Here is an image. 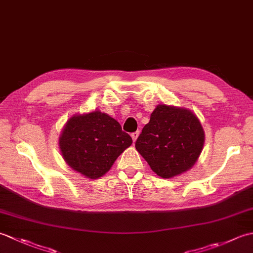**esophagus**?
<instances>
[{
    "label": "esophagus",
    "instance_id": "obj_1",
    "mask_svg": "<svg viewBox=\"0 0 253 253\" xmlns=\"http://www.w3.org/2000/svg\"><path fill=\"white\" fill-rule=\"evenodd\" d=\"M138 136H139V131H135V132L131 133V138H132V141L133 142H136Z\"/></svg>",
    "mask_w": 253,
    "mask_h": 253
}]
</instances>
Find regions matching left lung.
I'll return each mask as SVG.
<instances>
[{"mask_svg": "<svg viewBox=\"0 0 253 253\" xmlns=\"http://www.w3.org/2000/svg\"><path fill=\"white\" fill-rule=\"evenodd\" d=\"M203 144L201 123L190 110L160 104L138 137L136 149L155 174L171 178L195 165Z\"/></svg>", "mask_w": 253, "mask_h": 253, "instance_id": "1", "label": "left lung"}]
</instances>
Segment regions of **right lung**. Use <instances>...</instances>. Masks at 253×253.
<instances>
[{
    "label": "right lung",
    "mask_w": 253,
    "mask_h": 253,
    "mask_svg": "<svg viewBox=\"0 0 253 253\" xmlns=\"http://www.w3.org/2000/svg\"><path fill=\"white\" fill-rule=\"evenodd\" d=\"M131 143V137L122 130L120 123L100 111L69 118L58 139L65 162L91 179L107 173Z\"/></svg>",
    "instance_id": "1"
}]
</instances>
